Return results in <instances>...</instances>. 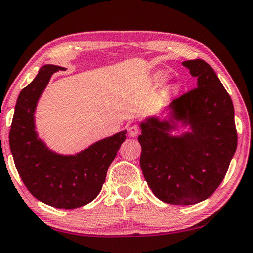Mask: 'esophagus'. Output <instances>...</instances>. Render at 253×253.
Returning <instances> with one entry per match:
<instances>
[{
    "mask_svg": "<svg viewBox=\"0 0 253 253\" xmlns=\"http://www.w3.org/2000/svg\"><path fill=\"white\" fill-rule=\"evenodd\" d=\"M139 134V127L137 125H131L128 129V136L129 137H136Z\"/></svg>",
    "mask_w": 253,
    "mask_h": 253,
    "instance_id": "34e87169",
    "label": "esophagus"
}]
</instances>
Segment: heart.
<instances>
[{
  "instance_id": "heart-1",
  "label": "heart",
  "mask_w": 253,
  "mask_h": 253,
  "mask_svg": "<svg viewBox=\"0 0 253 253\" xmlns=\"http://www.w3.org/2000/svg\"><path fill=\"white\" fill-rule=\"evenodd\" d=\"M168 78H169V76H168V74L166 73V71L159 70V71H157V73L153 74L152 82L156 85H163L164 83L167 81ZM180 87H182V86H180V84H179L178 82H174V83H171V84L168 86V92L170 93V94H172V95H175V94H177V93L179 92Z\"/></svg>"
}]
</instances>
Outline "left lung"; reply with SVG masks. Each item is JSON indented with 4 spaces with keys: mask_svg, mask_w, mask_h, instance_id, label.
<instances>
[{
    "mask_svg": "<svg viewBox=\"0 0 253 253\" xmlns=\"http://www.w3.org/2000/svg\"><path fill=\"white\" fill-rule=\"evenodd\" d=\"M183 66L197 77L191 92L138 123L139 158L151 191L170 205H195L223 182L237 146L234 105L212 68L201 59Z\"/></svg>",
    "mask_w": 253,
    "mask_h": 253,
    "instance_id": "left-lung-1",
    "label": "left lung"
}]
</instances>
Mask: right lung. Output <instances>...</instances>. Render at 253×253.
Here are the masks:
<instances>
[{"label":"right lung","mask_w":253,"mask_h":253,"mask_svg":"<svg viewBox=\"0 0 253 253\" xmlns=\"http://www.w3.org/2000/svg\"><path fill=\"white\" fill-rule=\"evenodd\" d=\"M59 70L65 68L43 66L19 94L9 143L17 170L30 193L54 208L75 209L99 195L127 130L100 139L75 154H61L48 148L36 131L35 112L52 75Z\"/></svg>","instance_id":"1"}]
</instances>
